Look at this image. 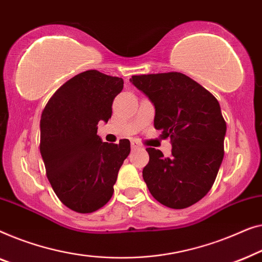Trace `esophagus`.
<instances>
[{
  "label": "esophagus",
  "mask_w": 262,
  "mask_h": 262,
  "mask_svg": "<svg viewBox=\"0 0 262 262\" xmlns=\"http://www.w3.org/2000/svg\"><path fill=\"white\" fill-rule=\"evenodd\" d=\"M130 145H132V148H141V146H140V143L134 141V140H133V141L130 142Z\"/></svg>",
  "instance_id": "1"
}]
</instances>
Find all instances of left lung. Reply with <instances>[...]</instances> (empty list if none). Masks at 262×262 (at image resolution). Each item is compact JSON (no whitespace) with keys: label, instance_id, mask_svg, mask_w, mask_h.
I'll list each match as a JSON object with an SVG mask.
<instances>
[{"label":"left lung","instance_id":"left-lung-1","mask_svg":"<svg viewBox=\"0 0 262 262\" xmlns=\"http://www.w3.org/2000/svg\"><path fill=\"white\" fill-rule=\"evenodd\" d=\"M130 83L156 108L154 127L171 138L172 157L147 148L142 177L156 200L185 209L211 189L224 156L227 124L217 99L180 72L132 76Z\"/></svg>","mask_w":262,"mask_h":262}]
</instances>
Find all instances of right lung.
<instances>
[{
	"instance_id": "1",
	"label": "right lung",
	"mask_w": 262,
	"mask_h": 262,
	"mask_svg": "<svg viewBox=\"0 0 262 262\" xmlns=\"http://www.w3.org/2000/svg\"><path fill=\"white\" fill-rule=\"evenodd\" d=\"M122 89V78L89 70L59 88L41 114L40 153L47 178L73 211L94 212L108 203L130 153L129 140L115 145L97 135L98 122H108Z\"/></svg>"
}]
</instances>
